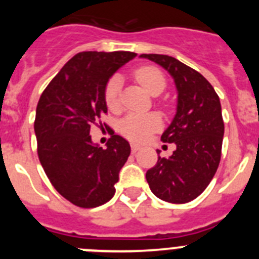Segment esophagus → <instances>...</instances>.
<instances>
[{
	"mask_svg": "<svg viewBox=\"0 0 259 259\" xmlns=\"http://www.w3.org/2000/svg\"><path fill=\"white\" fill-rule=\"evenodd\" d=\"M140 149H141V146H140V145H136V144H132V145H131L132 153H136L137 150H140Z\"/></svg>",
	"mask_w": 259,
	"mask_h": 259,
	"instance_id": "obj_1",
	"label": "esophagus"
}]
</instances>
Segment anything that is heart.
Wrapping results in <instances>:
<instances>
[{"mask_svg": "<svg viewBox=\"0 0 259 259\" xmlns=\"http://www.w3.org/2000/svg\"><path fill=\"white\" fill-rule=\"evenodd\" d=\"M135 77L150 95L161 93L166 85V79L161 70L153 66H143L135 71ZM120 89L122 77L114 75L109 79L105 87V102L110 110H118L120 101ZM161 128V119L155 114H130L119 124V131L128 140L141 141L146 140L152 132Z\"/></svg>", "mask_w": 259, "mask_h": 259, "instance_id": "obj_1", "label": "heart"}]
</instances>
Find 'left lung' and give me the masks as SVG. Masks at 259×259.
<instances>
[{
    "label": "left lung",
    "mask_w": 259,
    "mask_h": 259,
    "mask_svg": "<svg viewBox=\"0 0 259 259\" xmlns=\"http://www.w3.org/2000/svg\"><path fill=\"white\" fill-rule=\"evenodd\" d=\"M170 72L178 89V107L161 140L174 143L170 158L158 155L146 171L150 191L161 200L185 203L197 198L214 178L222 155L224 123L219 97L198 71L163 54H141ZM159 154V152H157Z\"/></svg>",
    "instance_id": "1"
}]
</instances>
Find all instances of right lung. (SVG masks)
Wrapping results in <instances>:
<instances>
[{
    "label": "right lung",
    "instance_id": "1",
    "mask_svg": "<svg viewBox=\"0 0 259 259\" xmlns=\"http://www.w3.org/2000/svg\"><path fill=\"white\" fill-rule=\"evenodd\" d=\"M136 56L132 52L77 53L38 100L35 134L40 163L56 191L79 207H97L111 200L119 171L130 157L131 146L122 136L113 134L102 149L92 143L89 132L98 121L102 127L109 79Z\"/></svg>",
    "mask_w": 259,
    "mask_h": 259
}]
</instances>
